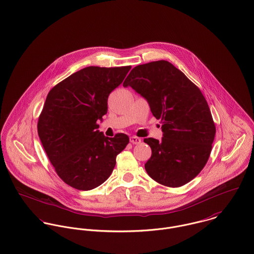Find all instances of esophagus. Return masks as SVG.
I'll use <instances>...</instances> for the list:
<instances>
[{
  "label": "esophagus",
  "instance_id": "obj_1",
  "mask_svg": "<svg viewBox=\"0 0 254 254\" xmlns=\"http://www.w3.org/2000/svg\"><path fill=\"white\" fill-rule=\"evenodd\" d=\"M130 142L132 143V144H140L141 139L139 137H137V136H131L130 137Z\"/></svg>",
  "mask_w": 254,
  "mask_h": 254
}]
</instances>
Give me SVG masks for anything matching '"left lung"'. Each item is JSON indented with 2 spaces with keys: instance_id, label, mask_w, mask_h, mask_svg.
<instances>
[{
  "instance_id": "left-lung-1",
  "label": "left lung",
  "mask_w": 254,
  "mask_h": 254,
  "mask_svg": "<svg viewBox=\"0 0 254 254\" xmlns=\"http://www.w3.org/2000/svg\"><path fill=\"white\" fill-rule=\"evenodd\" d=\"M149 103L161 120L162 140L145 138L152 150L145 164L148 175L168 187H180L204 168L216 128L200 89L169 61L134 67L124 82Z\"/></svg>"
}]
</instances>
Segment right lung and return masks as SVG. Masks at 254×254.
Returning a JSON list of instances; mask_svg holds the SVG:
<instances>
[{"label": "right lung", "instance_id": "1", "mask_svg": "<svg viewBox=\"0 0 254 254\" xmlns=\"http://www.w3.org/2000/svg\"><path fill=\"white\" fill-rule=\"evenodd\" d=\"M131 66H89L49 92L38 121V134L57 175L69 186L87 191L105 182L116 158L128 144L125 133L107 137L97 120L107 113L108 96Z\"/></svg>", "mask_w": 254, "mask_h": 254}]
</instances>
